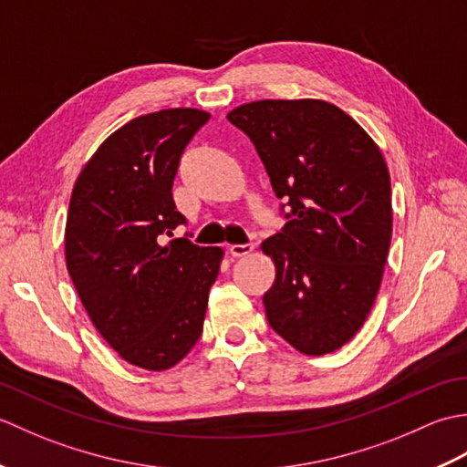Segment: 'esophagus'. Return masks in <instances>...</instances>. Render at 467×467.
I'll return each instance as SVG.
<instances>
[{
	"mask_svg": "<svg viewBox=\"0 0 467 467\" xmlns=\"http://www.w3.org/2000/svg\"><path fill=\"white\" fill-rule=\"evenodd\" d=\"M253 251H254L253 244H231V246H228V253H231L233 256H236V259L251 254Z\"/></svg>",
	"mask_w": 467,
	"mask_h": 467,
	"instance_id": "34e87169",
	"label": "esophagus"
}]
</instances>
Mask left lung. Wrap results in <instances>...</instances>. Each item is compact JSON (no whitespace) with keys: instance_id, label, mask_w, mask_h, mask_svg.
Segmentation results:
<instances>
[{"instance_id":"left-lung-1","label":"left lung","mask_w":467,"mask_h":467,"mask_svg":"<svg viewBox=\"0 0 467 467\" xmlns=\"http://www.w3.org/2000/svg\"><path fill=\"white\" fill-rule=\"evenodd\" d=\"M251 138L289 206L261 249L275 263L266 319L305 355L333 353L361 329L389 254L391 178L373 138L331 102L256 100L226 114Z\"/></svg>"}]
</instances>
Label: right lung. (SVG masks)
Wrapping results in <instances>:
<instances>
[{"mask_svg": "<svg viewBox=\"0 0 467 467\" xmlns=\"http://www.w3.org/2000/svg\"><path fill=\"white\" fill-rule=\"evenodd\" d=\"M211 114L196 108L138 116L82 168L66 218V266L106 343L148 371L182 361L202 333L224 251L188 239L172 182L186 144Z\"/></svg>", "mask_w": 467, "mask_h": 467, "instance_id": "add662e5", "label": "right lung"}]
</instances>
